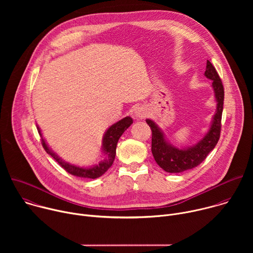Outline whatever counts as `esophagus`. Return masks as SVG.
Segmentation results:
<instances>
[{"label": "esophagus", "instance_id": "esophagus-1", "mask_svg": "<svg viewBox=\"0 0 253 253\" xmlns=\"http://www.w3.org/2000/svg\"><path fill=\"white\" fill-rule=\"evenodd\" d=\"M146 115H147V111L145 108L143 107H138L134 111V117L136 119H143L144 117H146Z\"/></svg>", "mask_w": 253, "mask_h": 253}]
</instances>
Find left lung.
Masks as SVG:
<instances>
[{
	"mask_svg": "<svg viewBox=\"0 0 253 253\" xmlns=\"http://www.w3.org/2000/svg\"><path fill=\"white\" fill-rule=\"evenodd\" d=\"M205 77L212 80V88L216 100V111L212 117L209 130L195 145L187 148H178L165 138L163 131L152 120L146 122L152 131L151 151L156 163L166 172L180 173L198 166L214 149L220 137L221 116L223 110L224 89L221 79L213 65L207 60Z\"/></svg>",
	"mask_w": 253,
	"mask_h": 253,
	"instance_id": "left-lung-1",
	"label": "left lung"
}]
</instances>
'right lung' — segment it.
<instances>
[{"instance_id": "obj_1", "label": "right lung", "mask_w": 253, "mask_h": 253, "mask_svg": "<svg viewBox=\"0 0 253 253\" xmlns=\"http://www.w3.org/2000/svg\"><path fill=\"white\" fill-rule=\"evenodd\" d=\"M132 123H133V119L127 116L121 119L120 121L114 123L107 129L102 140V152L105 157L103 160L99 162V164L93 165L90 167H80V166L64 161L62 158H60L55 152H53L49 148L48 144L46 143V140L43 137H42V145L45 151L48 154H50L59 163V165L62 168H64L68 173L77 177L95 179L102 176L113 164L115 155H116V147H117L118 140L121 137V135L125 132V130H127L128 127H130ZM37 129L39 131V134L42 136L41 129L38 125H37Z\"/></svg>"}]
</instances>
